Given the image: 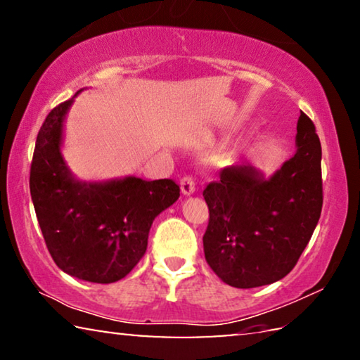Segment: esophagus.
I'll use <instances>...</instances> for the list:
<instances>
[{"mask_svg":"<svg viewBox=\"0 0 360 360\" xmlns=\"http://www.w3.org/2000/svg\"><path fill=\"white\" fill-rule=\"evenodd\" d=\"M181 191L184 195H192L195 192V181L192 176H184L181 179Z\"/></svg>","mask_w":360,"mask_h":360,"instance_id":"1","label":"esophagus"}]
</instances>
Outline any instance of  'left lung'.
<instances>
[{"label":"left lung","mask_w":360,"mask_h":360,"mask_svg":"<svg viewBox=\"0 0 360 360\" xmlns=\"http://www.w3.org/2000/svg\"><path fill=\"white\" fill-rule=\"evenodd\" d=\"M203 197L210 212L203 252L219 280L240 289L280 281L309 244L323 203L314 122L300 112L296 153L271 176L249 163L228 166Z\"/></svg>","instance_id":"8db88e82"}]
</instances>
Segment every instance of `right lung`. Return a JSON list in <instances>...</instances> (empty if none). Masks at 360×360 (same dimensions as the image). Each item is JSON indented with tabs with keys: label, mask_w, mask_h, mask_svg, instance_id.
<instances>
[{
	"label": "right lung",
	"mask_w": 360,
	"mask_h": 360,
	"mask_svg": "<svg viewBox=\"0 0 360 360\" xmlns=\"http://www.w3.org/2000/svg\"><path fill=\"white\" fill-rule=\"evenodd\" d=\"M50 111L37 136L30 195L46 248L64 273L90 283L124 278L147 250L153 219L179 198L171 179L136 176L80 181L61 153L64 120L74 98Z\"/></svg>",
	"instance_id": "1"
}]
</instances>
